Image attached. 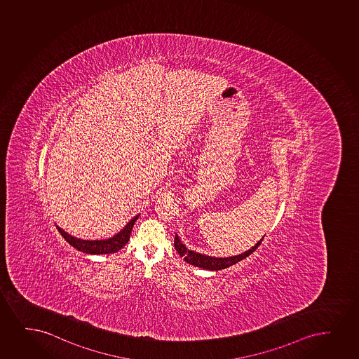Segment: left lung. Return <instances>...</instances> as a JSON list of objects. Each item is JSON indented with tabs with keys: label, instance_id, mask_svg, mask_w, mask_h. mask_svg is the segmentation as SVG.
Masks as SVG:
<instances>
[{
	"label": "left lung",
	"instance_id": "left-lung-1",
	"mask_svg": "<svg viewBox=\"0 0 359 359\" xmlns=\"http://www.w3.org/2000/svg\"><path fill=\"white\" fill-rule=\"evenodd\" d=\"M264 238L256 245L245 251L244 254L238 255V256H234V257H224V259L211 257V256L198 254V252H194V251H191V250H187L186 246L183 245L181 241H180L177 234L175 236V249L177 250L178 254L181 255V257L184 259L187 264H193V266H196V267L205 268V269H209V271H218V269L231 267L233 264H238L241 259H246L248 256L254 252L255 250L259 248V244L264 241Z\"/></svg>",
	"mask_w": 359,
	"mask_h": 359
}]
</instances>
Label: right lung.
I'll use <instances>...</instances> for the list:
<instances>
[{
	"mask_svg": "<svg viewBox=\"0 0 359 359\" xmlns=\"http://www.w3.org/2000/svg\"><path fill=\"white\" fill-rule=\"evenodd\" d=\"M138 216L140 215H137V216L132 218L123 231H118L116 236H114L113 238L107 239V241H81V239H76L73 236H70L67 231L60 229V227L57 228H58V231H60L64 239L79 251L92 255L114 254V252H118V250L121 249L130 241L132 228H133V224L136 222Z\"/></svg>",
	"mask_w": 359,
	"mask_h": 359,
	"instance_id": "obj_1",
	"label": "right lung"
}]
</instances>
